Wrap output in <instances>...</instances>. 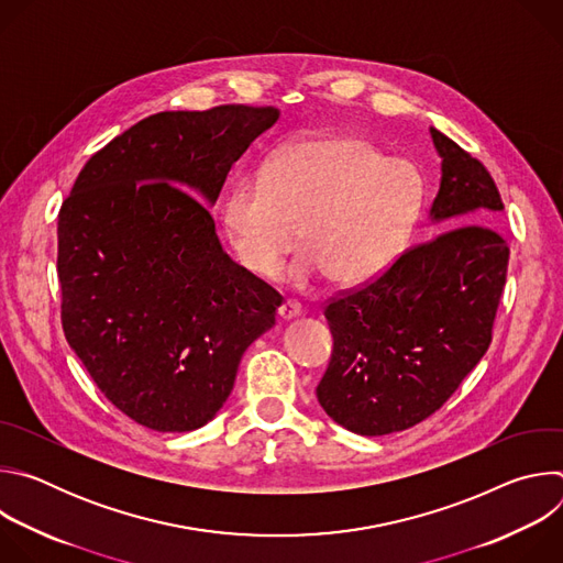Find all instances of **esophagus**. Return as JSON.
Listing matches in <instances>:
<instances>
[{
  "mask_svg": "<svg viewBox=\"0 0 563 563\" xmlns=\"http://www.w3.org/2000/svg\"><path fill=\"white\" fill-rule=\"evenodd\" d=\"M302 313V305L298 302V300H285L280 307H278V316L280 318H285V320H289V318H296V316H300Z\"/></svg>",
  "mask_w": 563,
  "mask_h": 563,
  "instance_id": "1",
  "label": "esophagus"
}]
</instances>
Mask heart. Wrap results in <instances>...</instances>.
<instances>
[{"label":"heart","instance_id":"b5f03b06","mask_svg":"<svg viewBox=\"0 0 563 563\" xmlns=\"http://www.w3.org/2000/svg\"><path fill=\"white\" fill-rule=\"evenodd\" d=\"M421 200L415 167L356 135L305 137L240 176L222 207L227 243L247 272L274 278L298 243L296 283L363 285L398 254Z\"/></svg>","mask_w":563,"mask_h":563}]
</instances>
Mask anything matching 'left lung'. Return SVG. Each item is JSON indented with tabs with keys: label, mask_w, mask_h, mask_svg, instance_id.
<instances>
[{
	"label": "left lung",
	"mask_w": 563,
	"mask_h": 563,
	"mask_svg": "<svg viewBox=\"0 0 563 563\" xmlns=\"http://www.w3.org/2000/svg\"><path fill=\"white\" fill-rule=\"evenodd\" d=\"M430 133L443 159L430 216L445 231L323 309L334 350L318 404L363 437L408 430L445 404L488 352L506 285L501 194L476 157Z\"/></svg>",
	"instance_id": "1"
}]
</instances>
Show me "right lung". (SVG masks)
I'll return each instance as SVG.
<instances>
[{
	"mask_svg": "<svg viewBox=\"0 0 563 563\" xmlns=\"http://www.w3.org/2000/svg\"><path fill=\"white\" fill-rule=\"evenodd\" d=\"M276 120L278 109L250 104L148 115L102 146L62 202L64 336L100 391L148 430L211 421L245 350L276 325L283 296L222 252L201 202L218 200L231 165Z\"/></svg>",
	"mask_w": 563,
	"mask_h": 563,
	"instance_id": "obj_1",
	"label": "right lung"
}]
</instances>
